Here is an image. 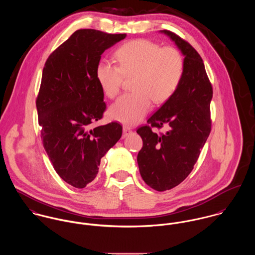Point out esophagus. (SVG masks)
<instances>
[{
    "label": "esophagus",
    "mask_w": 255,
    "mask_h": 255,
    "mask_svg": "<svg viewBox=\"0 0 255 255\" xmlns=\"http://www.w3.org/2000/svg\"><path fill=\"white\" fill-rule=\"evenodd\" d=\"M130 132H131V129H130L129 128L124 127V128H123V138H125L126 136H128V134H130Z\"/></svg>",
    "instance_id": "1"
}]
</instances>
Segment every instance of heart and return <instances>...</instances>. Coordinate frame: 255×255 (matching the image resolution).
Listing matches in <instances>:
<instances>
[{
  "label": "heart",
  "instance_id": "1",
  "mask_svg": "<svg viewBox=\"0 0 255 255\" xmlns=\"http://www.w3.org/2000/svg\"><path fill=\"white\" fill-rule=\"evenodd\" d=\"M116 57L119 66L107 60L96 67V79L103 91L115 98L125 77H132L135 92L123 95L110 108L113 120L127 126L139 123L151 108V102L162 104L178 89L183 74L182 54L173 47L162 48L146 39L129 41L121 46Z\"/></svg>",
  "mask_w": 255,
  "mask_h": 255
}]
</instances>
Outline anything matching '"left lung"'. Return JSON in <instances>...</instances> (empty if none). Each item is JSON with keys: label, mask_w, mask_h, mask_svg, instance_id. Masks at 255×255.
I'll return each instance as SVG.
<instances>
[{"label": "left lung", "mask_w": 255, "mask_h": 255, "mask_svg": "<svg viewBox=\"0 0 255 255\" xmlns=\"http://www.w3.org/2000/svg\"><path fill=\"white\" fill-rule=\"evenodd\" d=\"M169 37L184 59L181 83L162 107L147 121L137 133L143 146L137 155L140 175L151 188L171 189L190 174L210 130V102L213 90L203 61L186 41L169 30H161ZM168 127L166 134L158 136L150 126Z\"/></svg>", "instance_id": "left-lung-1"}]
</instances>
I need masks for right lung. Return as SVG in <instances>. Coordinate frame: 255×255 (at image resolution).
Returning a JSON list of instances; mask_svg holds the SVG:
<instances>
[{"instance_id":"add662e5","label":"right lung","mask_w":255,"mask_h":255,"mask_svg":"<svg viewBox=\"0 0 255 255\" xmlns=\"http://www.w3.org/2000/svg\"><path fill=\"white\" fill-rule=\"evenodd\" d=\"M127 34L79 29L48 58L37 97L43 145L57 174L83 188L99 171L101 158L121 138L118 123L90 128L106 110L95 70L105 50Z\"/></svg>"}]
</instances>
